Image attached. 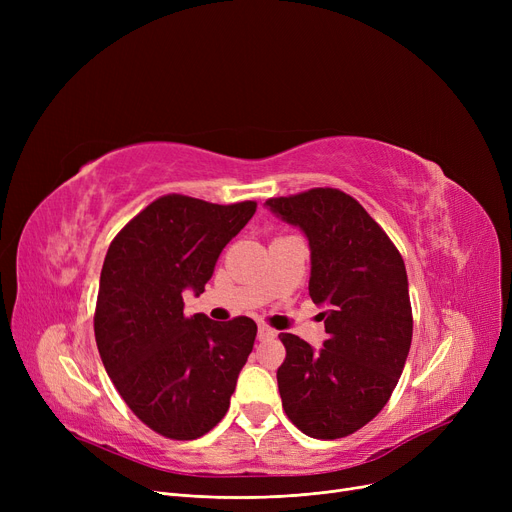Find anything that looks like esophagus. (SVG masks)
I'll list each match as a JSON object with an SVG mask.
<instances>
[{
    "label": "esophagus",
    "mask_w": 512,
    "mask_h": 512,
    "mask_svg": "<svg viewBox=\"0 0 512 512\" xmlns=\"http://www.w3.org/2000/svg\"><path fill=\"white\" fill-rule=\"evenodd\" d=\"M276 330H272L270 326H259V330H257V338L259 340H272V338H276Z\"/></svg>",
    "instance_id": "obj_1"
}]
</instances>
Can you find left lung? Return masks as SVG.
<instances>
[{"instance_id":"obj_1","label":"left lung","mask_w":512,"mask_h":512,"mask_svg":"<svg viewBox=\"0 0 512 512\" xmlns=\"http://www.w3.org/2000/svg\"><path fill=\"white\" fill-rule=\"evenodd\" d=\"M265 207L309 240V294L328 340L315 351L280 334L286 359L278 388L303 434L336 440L378 415L405 367L413 313L405 261L371 215L338 188L267 199Z\"/></svg>"}]
</instances>
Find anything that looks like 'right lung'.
<instances>
[{
    "mask_svg": "<svg viewBox=\"0 0 512 512\" xmlns=\"http://www.w3.org/2000/svg\"><path fill=\"white\" fill-rule=\"evenodd\" d=\"M255 209V201L215 205L166 195L107 249L95 307L99 355L130 411L161 436L201 438L230 407L257 324L251 317H186L182 292L199 297Z\"/></svg>",
    "mask_w": 512,
    "mask_h": 512,
    "instance_id": "add662e5",
    "label": "right lung"
}]
</instances>
